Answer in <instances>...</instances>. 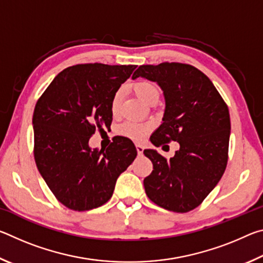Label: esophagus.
Listing matches in <instances>:
<instances>
[{"label":"esophagus","mask_w":263,"mask_h":263,"mask_svg":"<svg viewBox=\"0 0 263 263\" xmlns=\"http://www.w3.org/2000/svg\"><path fill=\"white\" fill-rule=\"evenodd\" d=\"M136 148H137V152H138V154H139V155H141L142 152H144V146L140 145V144H137L136 145Z\"/></svg>","instance_id":"34e87169"}]
</instances>
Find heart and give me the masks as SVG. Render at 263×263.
Returning <instances> with one entry per match:
<instances>
[{
    "instance_id": "obj_1",
    "label": "heart",
    "mask_w": 263,
    "mask_h": 263,
    "mask_svg": "<svg viewBox=\"0 0 263 263\" xmlns=\"http://www.w3.org/2000/svg\"><path fill=\"white\" fill-rule=\"evenodd\" d=\"M133 90L138 95L140 100H142L145 103H151L152 101H158L160 96L159 88L155 86V83L147 81V80H140L133 83ZM122 100V91L117 90L114 94L112 99H111V112L116 115L118 112L119 105H121ZM152 128V124L151 123H139L127 121L123 123L121 126L118 127V133L121 136L126 138H130L133 140H140L145 137L147 132Z\"/></svg>"
}]
</instances>
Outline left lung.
<instances>
[{"instance_id": "8db88e82", "label": "left lung", "mask_w": 263, "mask_h": 263, "mask_svg": "<svg viewBox=\"0 0 263 263\" xmlns=\"http://www.w3.org/2000/svg\"><path fill=\"white\" fill-rule=\"evenodd\" d=\"M139 77L157 82L166 101L162 124L149 140L157 147L171 141L180 144L169 160L155 149L144 151L153 163L144 180L146 195L166 210L189 212L205 199L225 172L229 108L210 79L191 65H142L132 75Z\"/></svg>"}]
</instances>
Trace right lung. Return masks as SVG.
Listing matches in <instances>:
<instances>
[{"label": "right lung", "instance_id": "obj_1", "mask_svg": "<svg viewBox=\"0 0 263 263\" xmlns=\"http://www.w3.org/2000/svg\"><path fill=\"white\" fill-rule=\"evenodd\" d=\"M135 65L81 64L62 70L39 97L32 124L37 168L55 198L74 211L103 205L137 148L125 137L90 149L96 128L112 122L111 99Z\"/></svg>", "mask_w": 263, "mask_h": 263}]
</instances>
